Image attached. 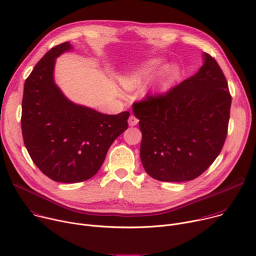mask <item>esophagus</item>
Listing matches in <instances>:
<instances>
[{
	"mask_svg": "<svg viewBox=\"0 0 256 256\" xmlns=\"http://www.w3.org/2000/svg\"><path fill=\"white\" fill-rule=\"evenodd\" d=\"M138 122V120L136 118L134 115H130V118H128V124L130 126H136Z\"/></svg>",
	"mask_w": 256,
	"mask_h": 256,
	"instance_id": "esophagus-1",
	"label": "esophagus"
}]
</instances>
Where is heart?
<instances>
[{"mask_svg":"<svg viewBox=\"0 0 256 256\" xmlns=\"http://www.w3.org/2000/svg\"><path fill=\"white\" fill-rule=\"evenodd\" d=\"M160 64H161L160 59H152L148 61L141 69H138V72L122 78V86L128 90H134L136 88H138L155 72V69H157ZM176 74H178V67L174 64L166 66L164 69H162L155 82L156 88H166L176 78Z\"/></svg>","mask_w":256,"mask_h":256,"instance_id":"obj_1","label":"heart"}]
</instances>
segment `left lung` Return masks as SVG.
<instances>
[{
  "mask_svg": "<svg viewBox=\"0 0 256 256\" xmlns=\"http://www.w3.org/2000/svg\"><path fill=\"white\" fill-rule=\"evenodd\" d=\"M203 61L196 74L166 94L132 105L142 132V164L155 180H192L222 149L232 97L216 59L204 53Z\"/></svg>",
  "mask_w": 256,
  "mask_h": 256,
  "instance_id": "left-lung-1",
  "label": "left lung"
}]
</instances>
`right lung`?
Returning a JSON list of instances; mask_svg holds the SVG:
<instances>
[{
  "mask_svg": "<svg viewBox=\"0 0 256 256\" xmlns=\"http://www.w3.org/2000/svg\"><path fill=\"white\" fill-rule=\"evenodd\" d=\"M72 49L68 42L46 53L24 82L21 128L40 170L59 182L94 176L114 140L128 128L130 112L108 115L67 99L54 82L56 58Z\"/></svg>",
  "mask_w": 256,
  "mask_h": 256,
  "instance_id": "add662e5",
  "label": "right lung"
}]
</instances>
